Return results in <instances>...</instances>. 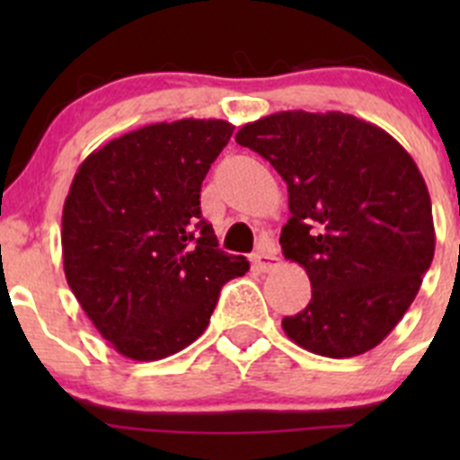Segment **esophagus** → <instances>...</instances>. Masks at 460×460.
Returning a JSON list of instances; mask_svg holds the SVG:
<instances>
[{"label": "esophagus", "mask_w": 460, "mask_h": 460, "mask_svg": "<svg viewBox=\"0 0 460 460\" xmlns=\"http://www.w3.org/2000/svg\"><path fill=\"white\" fill-rule=\"evenodd\" d=\"M252 262L253 267L260 269V271H269V269H273L278 264V256L276 252H271L269 247H260L252 256Z\"/></svg>", "instance_id": "1"}]
</instances>
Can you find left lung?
<instances>
[{
  "mask_svg": "<svg viewBox=\"0 0 460 460\" xmlns=\"http://www.w3.org/2000/svg\"><path fill=\"white\" fill-rule=\"evenodd\" d=\"M271 162L289 191L282 253L312 300L282 318L312 354L351 358L387 338L420 289L436 234L428 184L410 153L372 122L327 111H280L235 136Z\"/></svg>",
  "mask_w": 460,
  "mask_h": 460,
  "instance_id": "left-lung-1",
  "label": "left lung"
}]
</instances>
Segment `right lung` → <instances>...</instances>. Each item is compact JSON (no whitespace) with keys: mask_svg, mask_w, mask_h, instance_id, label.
<instances>
[{"mask_svg":"<svg viewBox=\"0 0 460 460\" xmlns=\"http://www.w3.org/2000/svg\"><path fill=\"white\" fill-rule=\"evenodd\" d=\"M234 133L225 119H175L124 133L77 169L62 213L68 287L115 351L160 360L208 327L244 256L217 249L200 189Z\"/></svg>","mask_w":460,"mask_h":460,"instance_id":"right-lung-1","label":"right lung"}]
</instances>
